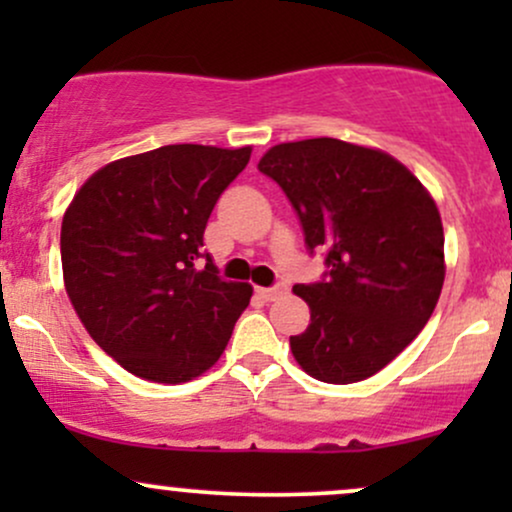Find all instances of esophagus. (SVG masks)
<instances>
[{
	"instance_id": "1",
	"label": "esophagus",
	"mask_w": 512,
	"mask_h": 512,
	"mask_svg": "<svg viewBox=\"0 0 512 512\" xmlns=\"http://www.w3.org/2000/svg\"><path fill=\"white\" fill-rule=\"evenodd\" d=\"M262 298H267V301H274L276 296H281V293H286V284H274V286H260L257 289Z\"/></svg>"
}]
</instances>
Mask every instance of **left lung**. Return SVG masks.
Returning <instances> with one entry per match:
<instances>
[{
  "mask_svg": "<svg viewBox=\"0 0 512 512\" xmlns=\"http://www.w3.org/2000/svg\"><path fill=\"white\" fill-rule=\"evenodd\" d=\"M257 168L289 197L310 255L322 252L327 267L293 286L310 305L293 356L322 383L370 378L414 342L440 298L436 202L395 158L342 139L272 146Z\"/></svg>",
  "mask_w": 512,
  "mask_h": 512,
  "instance_id": "8db88e82",
  "label": "left lung"
}]
</instances>
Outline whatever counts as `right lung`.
<instances>
[{
  "label": "right lung",
  "instance_id": "1",
  "mask_svg": "<svg viewBox=\"0 0 512 512\" xmlns=\"http://www.w3.org/2000/svg\"><path fill=\"white\" fill-rule=\"evenodd\" d=\"M250 151L170 144L120 158L69 204L60 236L67 296L93 342L129 373L187 383L226 349L252 286L221 279L204 228Z\"/></svg>",
  "mask_w": 512,
  "mask_h": 512
}]
</instances>
